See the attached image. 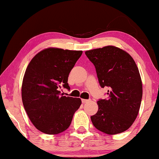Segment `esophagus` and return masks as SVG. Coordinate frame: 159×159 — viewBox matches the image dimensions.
<instances>
[{
    "label": "esophagus",
    "mask_w": 159,
    "mask_h": 159,
    "mask_svg": "<svg viewBox=\"0 0 159 159\" xmlns=\"http://www.w3.org/2000/svg\"><path fill=\"white\" fill-rule=\"evenodd\" d=\"M81 101H82V103H87V102H90V99H81Z\"/></svg>",
    "instance_id": "34e87169"
}]
</instances>
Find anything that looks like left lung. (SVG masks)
Segmentation results:
<instances>
[{"label":"left lung","instance_id":"obj_1","mask_svg":"<svg viewBox=\"0 0 159 159\" xmlns=\"http://www.w3.org/2000/svg\"><path fill=\"white\" fill-rule=\"evenodd\" d=\"M96 67L102 87H107V99L97 102L98 111L90 119L98 130L107 134L126 131L138 116L143 87L132 56L114 45L86 51Z\"/></svg>","mask_w":159,"mask_h":159}]
</instances>
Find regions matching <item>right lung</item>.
Masks as SVG:
<instances>
[{
  "label": "right lung",
  "mask_w": 159,
  "mask_h": 159,
  "mask_svg": "<svg viewBox=\"0 0 159 159\" xmlns=\"http://www.w3.org/2000/svg\"><path fill=\"white\" fill-rule=\"evenodd\" d=\"M82 52L48 48L36 54L27 66L21 98L29 119L40 132L48 134L64 132L81 106V98L61 96L59 89H70L69 74Z\"/></svg>",
  "instance_id": "1"
}]
</instances>
